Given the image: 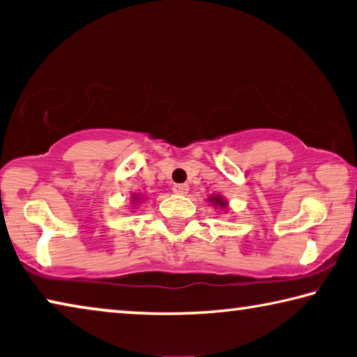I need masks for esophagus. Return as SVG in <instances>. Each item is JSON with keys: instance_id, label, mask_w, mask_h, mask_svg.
I'll return each instance as SVG.
<instances>
[{"instance_id": "esophagus-1", "label": "esophagus", "mask_w": 357, "mask_h": 357, "mask_svg": "<svg viewBox=\"0 0 357 357\" xmlns=\"http://www.w3.org/2000/svg\"><path fill=\"white\" fill-rule=\"evenodd\" d=\"M174 193L175 195H186L188 193V185L186 183H177V185H174Z\"/></svg>"}]
</instances>
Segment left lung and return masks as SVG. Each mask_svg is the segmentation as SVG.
Instances as JSON below:
<instances>
[{
    "instance_id": "obj_1",
    "label": "left lung",
    "mask_w": 357,
    "mask_h": 357,
    "mask_svg": "<svg viewBox=\"0 0 357 357\" xmlns=\"http://www.w3.org/2000/svg\"><path fill=\"white\" fill-rule=\"evenodd\" d=\"M209 201L212 202L213 206H220V207H227V201L223 199L222 196H211Z\"/></svg>"
}]
</instances>
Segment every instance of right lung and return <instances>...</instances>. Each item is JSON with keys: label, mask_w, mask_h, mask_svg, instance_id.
<instances>
[{"label": "right lung", "mask_w": 357, "mask_h": 357, "mask_svg": "<svg viewBox=\"0 0 357 357\" xmlns=\"http://www.w3.org/2000/svg\"><path fill=\"white\" fill-rule=\"evenodd\" d=\"M132 199H134V202H139V201H140V197H139V195H134V196H132Z\"/></svg>", "instance_id": "obj_1"}]
</instances>
